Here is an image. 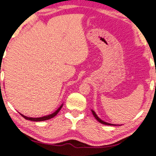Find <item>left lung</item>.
I'll return each mask as SVG.
<instances>
[{
    "label": "left lung",
    "instance_id": "1",
    "mask_svg": "<svg viewBox=\"0 0 156 156\" xmlns=\"http://www.w3.org/2000/svg\"><path fill=\"white\" fill-rule=\"evenodd\" d=\"M92 112H93V116H94V117H95V119H97V120H98V122H100V123H102V124H105V125H110V126H111V125H113V126H114V125H115V124H109V123L105 122H104V121H102V120H101V119H100V118L98 117V115H96V114H95V112H94L93 110H92Z\"/></svg>",
    "mask_w": 156,
    "mask_h": 156
}]
</instances>
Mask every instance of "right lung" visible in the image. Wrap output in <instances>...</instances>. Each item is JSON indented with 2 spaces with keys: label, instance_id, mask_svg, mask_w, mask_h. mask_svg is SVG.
Instances as JSON below:
<instances>
[{
  "label": "right lung",
  "instance_id": "obj_1",
  "mask_svg": "<svg viewBox=\"0 0 156 156\" xmlns=\"http://www.w3.org/2000/svg\"><path fill=\"white\" fill-rule=\"evenodd\" d=\"M62 106L63 105H61L60 107L57 109L56 112H54V113H52L51 115H47V116H44V117H37V118H32V117H26L25 115H23L22 114H20L21 116H23V117L25 118V119H27V120H30V121H34V122H41V121H45V120H48V119H51V118H53L55 117V116L57 115V114L58 113V112L60 111V109L62 108Z\"/></svg>",
  "mask_w": 156,
  "mask_h": 156
}]
</instances>
